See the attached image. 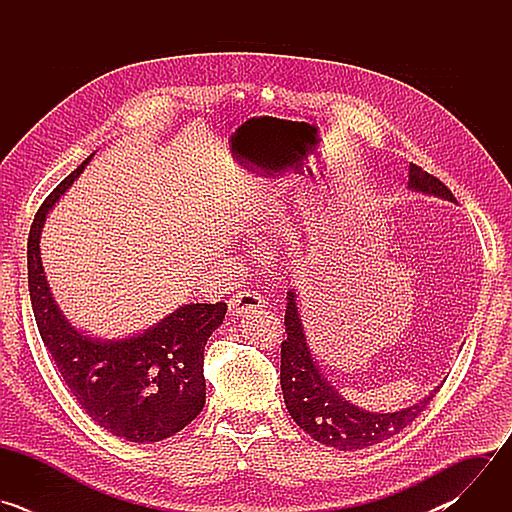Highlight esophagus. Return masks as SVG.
<instances>
[{
    "label": "esophagus",
    "mask_w": 512,
    "mask_h": 512,
    "mask_svg": "<svg viewBox=\"0 0 512 512\" xmlns=\"http://www.w3.org/2000/svg\"><path fill=\"white\" fill-rule=\"evenodd\" d=\"M265 308V298L257 291L251 289H243L237 291V294L229 300V310L233 316H241V314H249V312H257Z\"/></svg>",
    "instance_id": "34e87169"
}]
</instances>
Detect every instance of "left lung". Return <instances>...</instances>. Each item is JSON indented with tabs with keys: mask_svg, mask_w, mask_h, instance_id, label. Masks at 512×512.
I'll return each mask as SVG.
<instances>
[{
	"mask_svg": "<svg viewBox=\"0 0 512 512\" xmlns=\"http://www.w3.org/2000/svg\"><path fill=\"white\" fill-rule=\"evenodd\" d=\"M409 188L456 202L452 190L433 174L411 164ZM285 334L281 342V391L285 407L310 437L324 446L354 452L381 444L421 415L433 401L437 387L423 401L395 413H369L346 403L320 375L310 354L304 326L296 306V294L287 291Z\"/></svg>",
	"mask_w": 512,
	"mask_h": 512,
	"instance_id": "obj_1",
	"label": "left lung"
}]
</instances>
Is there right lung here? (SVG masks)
Returning a JSON list of instances; mask_svg holds the SVG:
<instances>
[{"instance_id": "obj_1", "label": "right lung", "mask_w": 512, "mask_h": 512, "mask_svg": "<svg viewBox=\"0 0 512 512\" xmlns=\"http://www.w3.org/2000/svg\"><path fill=\"white\" fill-rule=\"evenodd\" d=\"M68 174L38 208L28 237V287L40 338L81 409L127 442H160L204 407V344L223 324L227 304L182 306L158 326L117 342L91 340L72 328L52 300L40 261L48 210L89 164Z\"/></svg>"}]
</instances>
